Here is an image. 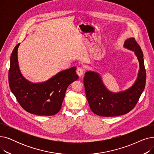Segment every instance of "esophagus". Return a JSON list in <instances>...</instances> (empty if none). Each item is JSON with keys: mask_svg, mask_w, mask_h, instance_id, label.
I'll list each match as a JSON object with an SVG mask.
<instances>
[{"mask_svg": "<svg viewBox=\"0 0 154 154\" xmlns=\"http://www.w3.org/2000/svg\"><path fill=\"white\" fill-rule=\"evenodd\" d=\"M76 72H77V74L79 76L81 77V76L83 75L84 74V69L82 68V67H78L77 69V70H76Z\"/></svg>", "mask_w": 154, "mask_h": 154, "instance_id": "esophagus-1", "label": "esophagus"}]
</instances>
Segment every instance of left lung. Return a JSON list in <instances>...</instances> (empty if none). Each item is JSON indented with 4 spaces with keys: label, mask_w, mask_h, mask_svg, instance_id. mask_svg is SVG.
<instances>
[{
    "label": "left lung",
    "mask_w": 154,
    "mask_h": 154,
    "mask_svg": "<svg viewBox=\"0 0 154 154\" xmlns=\"http://www.w3.org/2000/svg\"><path fill=\"white\" fill-rule=\"evenodd\" d=\"M124 47L135 52L140 64L138 78L128 90L119 93L109 91L102 83L100 75L88 71L85 74L84 84L87 101L94 114L102 117H115L127 114L138 102L146 82L143 52L135 38H128Z\"/></svg>",
    "instance_id": "left-lung-1"
}]
</instances>
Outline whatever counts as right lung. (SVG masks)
<instances>
[{"label": "right lung", "mask_w": 154, "mask_h": 154, "mask_svg": "<svg viewBox=\"0 0 154 154\" xmlns=\"http://www.w3.org/2000/svg\"><path fill=\"white\" fill-rule=\"evenodd\" d=\"M19 44L14 47L11 56L9 84L12 92L20 106L30 114L47 116L56 114L61 109L68 86L79 78L76 67L60 72L45 82L31 83L23 78L19 68Z\"/></svg>", "instance_id": "1"}]
</instances>
